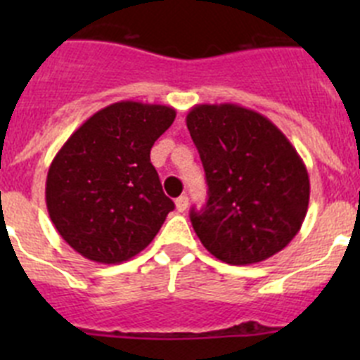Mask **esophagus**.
Instances as JSON below:
<instances>
[{
	"label": "esophagus",
	"instance_id": "obj_1",
	"mask_svg": "<svg viewBox=\"0 0 360 360\" xmlns=\"http://www.w3.org/2000/svg\"><path fill=\"white\" fill-rule=\"evenodd\" d=\"M174 203H176V211L184 212L187 209V205H189V198H187L186 195H182V196H178V198L174 200Z\"/></svg>",
	"mask_w": 360,
	"mask_h": 360
}]
</instances>
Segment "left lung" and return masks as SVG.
Returning <instances> with one entry per match:
<instances>
[{"instance_id": "obj_1", "label": "left lung", "mask_w": 360, "mask_h": 360, "mask_svg": "<svg viewBox=\"0 0 360 360\" xmlns=\"http://www.w3.org/2000/svg\"><path fill=\"white\" fill-rule=\"evenodd\" d=\"M187 129L202 158L209 200L191 224L202 245L229 265H252L294 240L304 221L310 180L278 126L238 104H196Z\"/></svg>"}]
</instances>
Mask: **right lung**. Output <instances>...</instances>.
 I'll return each instance as SVG.
<instances>
[{
  "instance_id": "obj_1",
  "label": "right lung",
  "mask_w": 360,
  "mask_h": 360,
  "mask_svg": "<svg viewBox=\"0 0 360 360\" xmlns=\"http://www.w3.org/2000/svg\"><path fill=\"white\" fill-rule=\"evenodd\" d=\"M164 104L120 101L72 133L50 164L46 209L75 252L106 265L128 262L174 209L149 153L173 124Z\"/></svg>"
}]
</instances>
